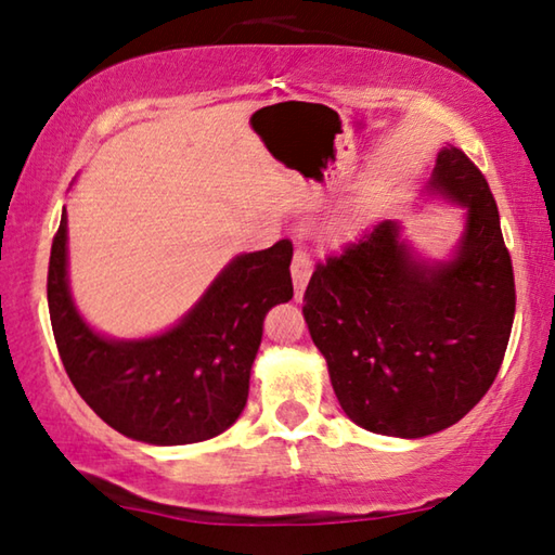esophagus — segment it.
Listing matches in <instances>:
<instances>
[{
  "label": "esophagus",
  "mask_w": 555,
  "mask_h": 555,
  "mask_svg": "<svg viewBox=\"0 0 555 555\" xmlns=\"http://www.w3.org/2000/svg\"><path fill=\"white\" fill-rule=\"evenodd\" d=\"M313 274V264H311V257L306 255V249H296L294 251V259H291V279H294V291H296V300L304 298V291L308 279Z\"/></svg>",
  "instance_id": "esophagus-1"
}]
</instances>
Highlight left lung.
<instances>
[{
    "mask_svg": "<svg viewBox=\"0 0 555 555\" xmlns=\"http://www.w3.org/2000/svg\"><path fill=\"white\" fill-rule=\"evenodd\" d=\"M430 191L467 208L450 261L413 259L391 220L315 271L304 315L357 426L424 438L457 424L492 387L509 343L516 291L494 195L465 152L446 146Z\"/></svg>",
    "mask_w": 555,
    "mask_h": 555,
    "instance_id": "1",
    "label": "left lung"
}]
</instances>
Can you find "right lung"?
<instances>
[{
    "label": "right lung",
    "instance_id": "1",
    "mask_svg": "<svg viewBox=\"0 0 555 555\" xmlns=\"http://www.w3.org/2000/svg\"><path fill=\"white\" fill-rule=\"evenodd\" d=\"M65 210L49 261V313L63 367L88 406L121 436L154 446L201 443L247 403L264 315L294 296L288 240L234 257L181 323L149 340H107L75 311Z\"/></svg>",
    "mask_w": 555,
    "mask_h": 555
}]
</instances>
